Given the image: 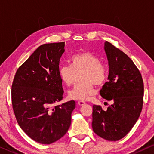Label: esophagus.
I'll return each mask as SVG.
<instances>
[{
	"mask_svg": "<svg viewBox=\"0 0 154 154\" xmlns=\"http://www.w3.org/2000/svg\"><path fill=\"white\" fill-rule=\"evenodd\" d=\"M78 104L80 105V106H83V105L85 104V102H84V101L80 100V101H79V102H78Z\"/></svg>",
	"mask_w": 154,
	"mask_h": 154,
	"instance_id": "esophagus-1",
	"label": "esophagus"
}]
</instances>
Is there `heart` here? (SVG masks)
Wrapping results in <instances>:
<instances>
[{
  "instance_id": "heart-1",
  "label": "heart",
  "mask_w": 154,
  "mask_h": 154,
  "mask_svg": "<svg viewBox=\"0 0 154 154\" xmlns=\"http://www.w3.org/2000/svg\"><path fill=\"white\" fill-rule=\"evenodd\" d=\"M70 66L59 67L58 73L61 81L67 86L74 83L75 73L83 71L81 81L69 92L71 99L76 100H86L95 94L93 83L100 85L106 79V70L101 63L99 57L90 52L75 54L70 59Z\"/></svg>"
}]
</instances>
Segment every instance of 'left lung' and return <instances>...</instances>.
<instances>
[{"instance_id":"obj_1","label":"left lung","mask_w":154,"mask_h":154,"mask_svg":"<svg viewBox=\"0 0 154 154\" xmlns=\"http://www.w3.org/2000/svg\"><path fill=\"white\" fill-rule=\"evenodd\" d=\"M104 51L109 63L108 81L100 95L113 104L102 110L93 105L92 127L94 133L108 141H118L129 132L142 109L144 83L131 59L106 41Z\"/></svg>"}]
</instances>
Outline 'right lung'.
<instances>
[{"label":"right lung","instance_id":"1","mask_svg":"<svg viewBox=\"0 0 154 154\" xmlns=\"http://www.w3.org/2000/svg\"><path fill=\"white\" fill-rule=\"evenodd\" d=\"M64 42L39 46L17 71L12 85V108L17 121L31 139L50 144L62 138L71 123L75 101L54 105L63 98L59 76Z\"/></svg>","mask_w":154,"mask_h":154}]
</instances>
